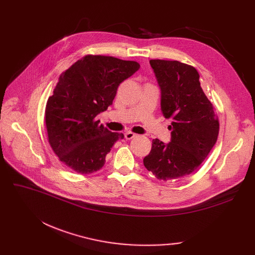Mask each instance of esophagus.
Instances as JSON below:
<instances>
[{"label": "esophagus", "mask_w": 255, "mask_h": 255, "mask_svg": "<svg viewBox=\"0 0 255 255\" xmlns=\"http://www.w3.org/2000/svg\"><path fill=\"white\" fill-rule=\"evenodd\" d=\"M136 136V134L135 133H133V132H126L125 133V138L126 139H132V138H134Z\"/></svg>", "instance_id": "1"}]
</instances>
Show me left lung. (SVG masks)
<instances>
[{
    "mask_svg": "<svg viewBox=\"0 0 255 255\" xmlns=\"http://www.w3.org/2000/svg\"><path fill=\"white\" fill-rule=\"evenodd\" d=\"M161 89V111L172 119L170 142L153 139L143 165L162 181L185 178L204 162L217 141L219 121L194 67L179 61L151 60Z\"/></svg>",
    "mask_w": 255,
    "mask_h": 255,
    "instance_id": "left-lung-1",
    "label": "left lung"
}]
</instances>
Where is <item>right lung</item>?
Wrapping results in <instances>:
<instances>
[{
	"label": "right lung",
	"instance_id": "add662e5",
	"mask_svg": "<svg viewBox=\"0 0 255 255\" xmlns=\"http://www.w3.org/2000/svg\"><path fill=\"white\" fill-rule=\"evenodd\" d=\"M134 61L88 55L64 71L45 107L48 142L61 161L82 175L97 171L123 133L100 125L120 84L139 69Z\"/></svg>",
	"mask_w": 255,
	"mask_h": 255
}]
</instances>
